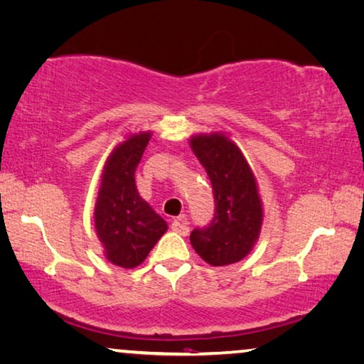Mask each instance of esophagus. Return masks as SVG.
<instances>
[{
  "label": "esophagus",
  "instance_id": "esophagus-1",
  "mask_svg": "<svg viewBox=\"0 0 364 364\" xmlns=\"http://www.w3.org/2000/svg\"><path fill=\"white\" fill-rule=\"evenodd\" d=\"M171 228H172V231L178 232V234H181V236H187V234H188V226H187L186 216H178L177 220L172 221Z\"/></svg>",
  "mask_w": 364,
  "mask_h": 364
}]
</instances>
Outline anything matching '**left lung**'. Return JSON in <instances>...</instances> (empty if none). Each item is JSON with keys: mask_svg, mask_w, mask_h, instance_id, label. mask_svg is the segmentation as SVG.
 I'll return each instance as SVG.
<instances>
[{"mask_svg": "<svg viewBox=\"0 0 364 364\" xmlns=\"http://www.w3.org/2000/svg\"><path fill=\"white\" fill-rule=\"evenodd\" d=\"M192 149L213 187L215 215L190 234L195 252L213 267L231 265L250 252L262 225L255 177L234 143L223 135L193 136Z\"/></svg>", "mask_w": 364, "mask_h": 364, "instance_id": "obj_1", "label": "left lung"}]
</instances>
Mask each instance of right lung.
I'll return each mask as SVG.
<instances>
[{"mask_svg":"<svg viewBox=\"0 0 364 364\" xmlns=\"http://www.w3.org/2000/svg\"><path fill=\"white\" fill-rule=\"evenodd\" d=\"M149 138V133L128 138L109 156L94 210L107 259L124 268L141 264L167 229L163 218L139 197L135 183V171Z\"/></svg>","mask_w":364,"mask_h":364,"instance_id":"1","label":"right lung"}]
</instances>
